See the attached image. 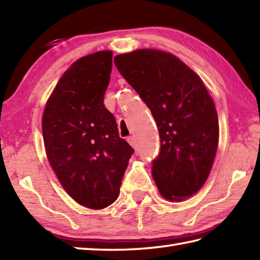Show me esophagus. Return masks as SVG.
<instances>
[{
	"mask_svg": "<svg viewBox=\"0 0 260 260\" xmlns=\"http://www.w3.org/2000/svg\"><path fill=\"white\" fill-rule=\"evenodd\" d=\"M127 142H128V143L134 147V149H136V139H135V136H129V137H127Z\"/></svg>",
	"mask_w": 260,
	"mask_h": 260,
	"instance_id": "34e87169",
	"label": "esophagus"
}]
</instances>
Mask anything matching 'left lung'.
I'll return each instance as SVG.
<instances>
[{"label":"left lung","instance_id":"left-lung-1","mask_svg":"<svg viewBox=\"0 0 260 260\" xmlns=\"http://www.w3.org/2000/svg\"><path fill=\"white\" fill-rule=\"evenodd\" d=\"M115 65L149 107L159 129L161 151L152 165L160 195L181 202L210 176L218 145V119L202 79L176 55L136 49L115 56Z\"/></svg>","mask_w":260,"mask_h":260}]
</instances>
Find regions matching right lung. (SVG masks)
Masks as SVG:
<instances>
[{
	"mask_svg": "<svg viewBox=\"0 0 260 260\" xmlns=\"http://www.w3.org/2000/svg\"><path fill=\"white\" fill-rule=\"evenodd\" d=\"M111 68V50L76 59L50 93L42 119L50 167L64 190L91 210H103L118 198L134 152L104 105Z\"/></svg>",
	"mask_w": 260,
	"mask_h": 260,
	"instance_id": "1",
	"label": "right lung"
}]
</instances>
